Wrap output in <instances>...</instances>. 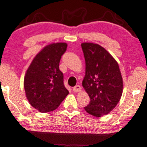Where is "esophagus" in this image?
<instances>
[{
  "label": "esophagus",
  "mask_w": 147,
  "mask_h": 147,
  "mask_svg": "<svg viewBox=\"0 0 147 147\" xmlns=\"http://www.w3.org/2000/svg\"><path fill=\"white\" fill-rule=\"evenodd\" d=\"M81 89H82V88H81V86H80V85H76V86H74L73 88L74 92H75V93H78V92L81 91Z\"/></svg>",
  "instance_id": "1"
}]
</instances>
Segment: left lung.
<instances>
[{"mask_svg":"<svg viewBox=\"0 0 147 147\" xmlns=\"http://www.w3.org/2000/svg\"><path fill=\"white\" fill-rule=\"evenodd\" d=\"M86 63L82 86L90 97L86 112L96 117L115 108L123 93V79L119 65L106 49L98 44H81Z\"/></svg>","mask_w":147,"mask_h":147,"instance_id":"1","label":"left lung"}]
</instances>
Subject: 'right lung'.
Listing matches in <instances>:
<instances>
[{
	"label": "right lung",
	"mask_w": 147,
	"mask_h": 147,
	"mask_svg": "<svg viewBox=\"0 0 147 147\" xmlns=\"http://www.w3.org/2000/svg\"><path fill=\"white\" fill-rule=\"evenodd\" d=\"M65 43H52L42 49L32 60L24 81L30 104L41 112L57 109L69 94L59 69L61 57L67 50Z\"/></svg>",
	"instance_id": "obj_1"
}]
</instances>
